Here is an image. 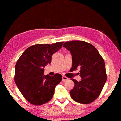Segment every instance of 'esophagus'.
<instances>
[{"label": "esophagus", "mask_w": 121, "mask_h": 121, "mask_svg": "<svg viewBox=\"0 0 121 121\" xmlns=\"http://www.w3.org/2000/svg\"><path fill=\"white\" fill-rule=\"evenodd\" d=\"M68 79H69V78H68L67 77H66V76H63L62 77V81L63 82L67 81Z\"/></svg>", "instance_id": "1"}]
</instances>
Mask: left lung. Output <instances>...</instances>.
I'll list each match as a JSON object with an SVG mask.
<instances>
[{
	"mask_svg": "<svg viewBox=\"0 0 121 121\" xmlns=\"http://www.w3.org/2000/svg\"><path fill=\"white\" fill-rule=\"evenodd\" d=\"M63 47L72 55L71 70L81 68V81L71 79L75 83L70 92L71 98L81 104H90L99 97L107 79L104 59L93 45L86 41H67Z\"/></svg>",
	"mask_w": 121,
	"mask_h": 121,
	"instance_id": "left-lung-1",
	"label": "left lung"
}]
</instances>
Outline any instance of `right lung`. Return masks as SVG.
I'll return each mask as SVG.
<instances>
[{"mask_svg":"<svg viewBox=\"0 0 121 121\" xmlns=\"http://www.w3.org/2000/svg\"><path fill=\"white\" fill-rule=\"evenodd\" d=\"M63 43L33 45L26 49L17 61L14 76L16 85L31 104L41 105L48 103L53 97L55 87L62 81L59 73L52 76L43 75V68L51 63L52 55Z\"/></svg>","mask_w":121,"mask_h":121,"instance_id":"right-lung-1","label":"right lung"}]
</instances>
